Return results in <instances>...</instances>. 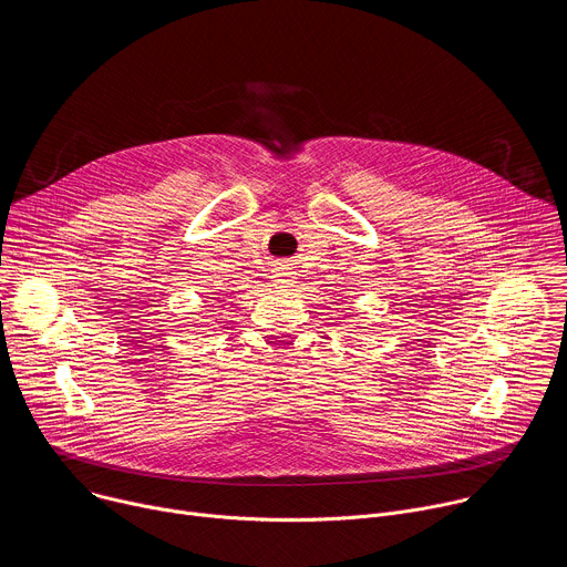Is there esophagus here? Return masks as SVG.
I'll return each mask as SVG.
<instances>
[{
	"mask_svg": "<svg viewBox=\"0 0 567 567\" xmlns=\"http://www.w3.org/2000/svg\"><path fill=\"white\" fill-rule=\"evenodd\" d=\"M271 278H274V282H276V285L285 287V285H291L293 274H291V271H287V269H276V274H274Z\"/></svg>",
	"mask_w": 567,
	"mask_h": 567,
	"instance_id": "34e87169",
	"label": "esophagus"
}]
</instances>
